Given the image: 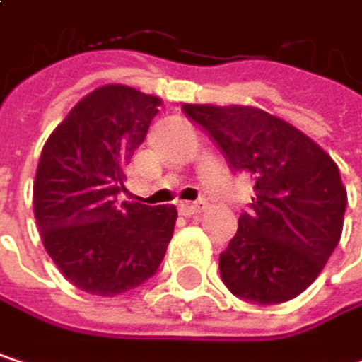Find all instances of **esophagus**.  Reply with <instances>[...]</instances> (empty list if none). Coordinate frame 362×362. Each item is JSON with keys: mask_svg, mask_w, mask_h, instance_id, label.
Returning a JSON list of instances; mask_svg holds the SVG:
<instances>
[{"mask_svg": "<svg viewBox=\"0 0 362 362\" xmlns=\"http://www.w3.org/2000/svg\"><path fill=\"white\" fill-rule=\"evenodd\" d=\"M178 209H180L182 216H199V214L205 209V205H203V203H190V201H182V203H178Z\"/></svg>", "mask_w": 362, "mask_h": 362, "instance_id": "1", "label": "esophagus"}]
</instances>
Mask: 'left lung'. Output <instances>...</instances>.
Here are the masks:
<instances>
[{
  "label": "left lung",
  "mask_w": 362,
  "mask_h": 362,
  "mask_svg": "<svg viewBox=\"0 0 362 362\" xmlns=\"http://www.w3.org/2000/svg\"><path fill=\"white\" fill-rule=\"evenodd\" d=\"M226 155L255 176L252 211L220 253L224 285L241 300L281 304L300 296L339 243L346 188L335 161L291 123L255 107L182 105Z\"/></svg>",
  "instance_id": "obj_1"
}]
</instances>
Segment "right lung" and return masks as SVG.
Wrapping results in <instances>:
<instances>
[{
    "instance_id": "right-lung-1",
    "label": "right lung",
    "mask_w": 362,
    "mask_h": 362,
    "mask_svg": "<svg viewBox=\"0 0 362 362\" xmlns=\"http://www.w3.org/2000/svg\"><path fill=\"white\" fill-rule=\"evenodd\" d=\"M161 98L110 83L81 98L43 144L33 209L45 252L81 291L112 298L151 279L172 241L174 205L117 203L125 165Z\"/></svg>"
}]
</instances>
